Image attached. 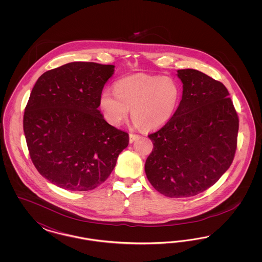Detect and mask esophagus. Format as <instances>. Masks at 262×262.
<instances>
[{"instance_id":"34e87169","label":"esophagus","mask_w":262,"mask_h":262,"mask_svg":"<svg viewBox=\"0 0 262 262\" xmlns=\"http://www.w3.org/2000/svg\"><path fill=\"white\" fill-rule=\"evenodd\" d=\"M138 138H139L138 135H136V134H129V142H130V143H133L134 141H136Z\"/></svg>"}]
</instances>
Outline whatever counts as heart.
<instances>
[{
    "mask_svg": "<svg viewBox=\"0 0 262 262\" xmlns=\"http://www.w3.org/2000/svg\"><path fill=\"white\" fill-rule=\"evenodd\" d=\"M114 92L104 90L99 107L110 125H122L130 109L137 126L157 129L166 125L178 110L182 88L171 76L145 74L125 76L114 84Z\"/></svg>",
    "mask_w": 262,
    "mask_h": 262,
    "instance_id": "1",
    "label": "heart"
}]
</instances>
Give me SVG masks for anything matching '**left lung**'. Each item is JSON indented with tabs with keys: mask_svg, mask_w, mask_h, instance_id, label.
I'll use <instances>...</instances> for the list:
<instances>
[{
	"mask_svg": "<svg viewBox=\"0 0 262 262\" xmlns=\"http://www.w3.org/2000/svg\"><path fill=\"white\" fill-rule=\"evenodd\" d=\"M183 96L174 117L148 135L146 177L168 198L194 196L213 186L234 160L238 117L224 84L196 70H179Z\"/></svg>",
	"mask_w": 262,
	"mask_h": 262,
	"instance_id": "1",
	"label": "left lung"
}]
</instances>
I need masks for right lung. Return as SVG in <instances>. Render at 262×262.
<instances>
[{
	"instance_id": "right-lung-1",
	"label": "right lung",
	"mask_w": 262,
	"mask_h": 262,
	"mask_svg": "<svg viewBox=\"0 0 262 262\" xmlns=\"http://www.w3.org/2000/svg\"><path fill=\"white\" fill-rule=\"evenodd\" d=\"M114 68L69 62L44 73L32 88L24 115L25 139L38 172L57 187L94 189L128 144V134L109 125L98 110Z\"/></svg>"
}]
</instances>
